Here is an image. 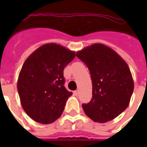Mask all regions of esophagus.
<instances>
[{"label": "esophagus", "instance_id": "obj_1", "mask_svg": "<svg viewBox=\"0 0 147 147\" xmlns=\"http://www.w3.org/2000/svg\"><path fill=\"white\" fill-rule=\"evenodd\" d=\"M78 94H79V90H76V91H75V92H74V94H75V95H76V96H78Z\"/></svg>", "mask_w": 147, "mask_h": 147}]
</instances>
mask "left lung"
I'll list each match as a JSON object with an SVG mask.
<instances>
[{"label":"left lung","mask_w":147,"mask_h":147,"mask_svg":"<svg viewBox=\"0 0 147 147\" xmlns=\"http://www.w3.org/2000/svg\"><path fill=\"white\" fill-rule=\"evenodd\" d=\"M85 62L92 81V98L83 104L85 114L94 122L105 123L128 107L134 92V80L127 62L114 50L94 43L76 53Z\"/></svg>","instance_id":"obj_1"}]
</instances>
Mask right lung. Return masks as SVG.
<instances>
[{
	"label": "right lung",
	"mask_w": 147,
	"mask_h": 147,
	"mask_svg": "<svg viewBox=\"0 0 147 147\" xmlns=\"http://www.w3.org/2000/svg\"><path fill=\"white\" fill-rule=\"evenodd\" d=\"M76 56L74 51L56 43L36 49L24 62L17 80V91L24 111L38 123L56 121L72 94L65 88L63 70Z\"/></svg>",
	"instance_id": "obj_1"
}]
</instances>
